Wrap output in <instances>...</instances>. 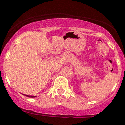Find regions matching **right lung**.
<instances>
[{"mask_svg":"<svg viewBox=\"0 0 125 125\" xmlns=\"http://www.w3.org/2000/svg\"><path fill=\"white\" fill-rule=\"evenodd\" d=\"M26 96H28V95H26ZM31 97H32V98H33V97H34V96H31Z\"/></svg>","mask_w":125,"mask_h":125,"instance_id":"obj_1","label":"right lung"}]
</instances>
